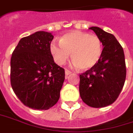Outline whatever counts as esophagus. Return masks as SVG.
Here are the masks:
<instances>
[{"label": "esophagus", "instance_id": "34e87169", "mask_svg": "<svg viewBox=\"0 0 133 133\" xmlns=\"http://www.w3.org/2000/svg\"><path fill=\"white\" fill-rule=\"evenodd\" d=\"M71 73H72V72H70L69 70H68V69H66V70H65V75H66V76H68L69 75H70Z\"/></svg>", "mask_w": 133, "mask_h": 133}]
</instances>
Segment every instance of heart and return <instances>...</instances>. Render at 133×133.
I'll use <instances>...</instances> for the list:
<instances>
[{
  "instance_id": "heart-1",
  "label": "heart",
  "mask_w": 133,
  "mask_h": 133,
  "mask_svg": "<svg viewBox=\"0 0 133 133\" xmlns=\"http://www.w3.org/2000/svg\"><path fill=\"white\" fill-rule=\"evenodd\" d=\"M51 52L58 64L66 63L71 55L72 62L79 69L92 68L99 61L103 53V43L96 35L79 31L64 35L60 42L53 41Z\"/></svg>"
}]
</instances>
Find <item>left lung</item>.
<instances>
[{
  "label": "left lung",
  "mask_w": 133,
  "mask_h": 133,
  "mask_svg": "<svg viewBox=\"0 0 133 133\" xmlns=\"http://www.w3.org/2000/svg\"><path fill=\"white\" fill-rule=\"evenodd\" d=\"M94 31L103 43V53L94 66L79 75V95L89 107L102 108L113 103L120 94L126 78L123 48L112 34L97 26Z\"/></svg>",
  "instance_id": "1"
}]
</instances>
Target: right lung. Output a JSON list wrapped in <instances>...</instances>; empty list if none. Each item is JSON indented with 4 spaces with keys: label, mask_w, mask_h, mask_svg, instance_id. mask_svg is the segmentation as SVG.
<instances>
[{
    "label": "right lung",
    "mask_w": 133,
    "mask_h": 133,
    "mask_svg": "<svg viewBox=\"0 0 133 133\" xmlns=\"http://www.w3.org/2000/svg\"><path fill=\"white\" fill-rule=\"evenodd\" d=\"M54 36L39 31L19 40L11 58V85L21 102L30 109L47 110L59 99L64 69L54 61Z\"/></svg>",
    "instance_id": "right-lung-1"
}]
</instances>
